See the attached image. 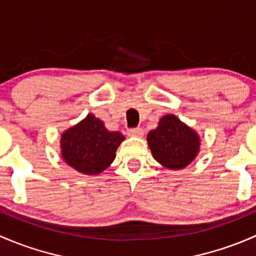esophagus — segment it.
Segmentation results:
<instances>
[{
    "instance_id": "esophagus-1",
    "label": "esophagus",
    "mask_w": 256,
    "mask_h": 256,
    "mask_svg": "<svg viewBox=\"0 0 256 256\" xmlns=\"http://www.w3.org/2000/svg\"><path fill=\"white\" fill-rule=\"evenodd\" d=\"M128 136H136V138H142V136H144V130L142 128L129 129V130H128Z\"/></svg>"
}]
</instances>
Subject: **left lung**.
<instances>
[{
  "instance_id": "obj_1",
  "label": "left lung",
  "mask_w": 256,
  "mask_h": 256,
  "mask_svg": "<svg viewBox=\"0 0 256 256\" xmlns=\"http://www.w3.org/2000/svg\"><path fill=\"white\" fill-rule=\"evenodd\" d=\"M152 158L168 170L188 166L200 152L201 138L194 129L175 114L160 118L158 127L146 136Z\"/></svg>"
}]
</instances>
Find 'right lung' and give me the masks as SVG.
<instances>
[{"label": "right lung", "mask_w": 256, "mask_h": 256, "mask_svg": "<svg viewBox=\"0 0 256 256\" xmlns=\"http://www.w3.org/2000/svg\"><path fill=\"white\" fill-rule=\"evenodd\" d=\"M124 139L120 132L108 130L100 118L88 113L62 132L60 152L62 160L80 174L98 175L112 164Z\"/></svg>", "instance_id": "1"}]
</instances>
